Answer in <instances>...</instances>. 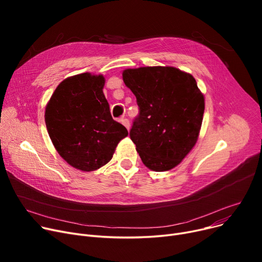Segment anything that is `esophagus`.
Returning <instances> with one entry per match:
<instances>
[{"label": "esophagus", "mask_w": 262, "mask_h": 262, "mask_svg": "<svg viewBox=\"0 0 262 262\" xmlns=\"http://www.w3.org/2000/svg\"><path fill=\"white\" fill-rule=\"evenodd\" d=\"M121 123H122L123 125L125 126L127 129H129V126H130V125H129V120H128V119H126V118H122V119H121Z\"/></svg>", "instance_id": "obj_1"}]
</instances>
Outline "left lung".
Returning a JSON list of instances; mask_svg holds the SVG:
<instances>
[{"label": "left lung", "instance_id": "left-lung-1", "mask_svg": "<svg viewBox=\"0 0 262 262\" xmlns=\"http://www.w3.org/2000/svg\"><path fill=\"white\" fill-rule=\"evenodd\" d=\"M123 80L139 114L129 130L145 166L157 172L180 163L196 143L205 109L194 77L173 67L127 69Z\"/></svg>", "mask_w": 262, "mask_h": 262}]
</instances>
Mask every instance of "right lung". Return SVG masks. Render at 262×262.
Listing matches in <instances>:
<instances>
[{"instance_id": "obj_1", "label": "right lung", "mask_w": 262, "mask_h": 262, "mask_svg": "<svg viewBox=\"0 0 262 262\" xmlns=\"http://www.w3.org/2000/svg\"><path fill=\"white\" fill-rule=\"evenodd\" d=\"M102 75L81 73L61 81L46 108L50 138L59 155L81 171L100 169L128 135L115 121L103 93Z\"/></svg>"}]
</instances>
